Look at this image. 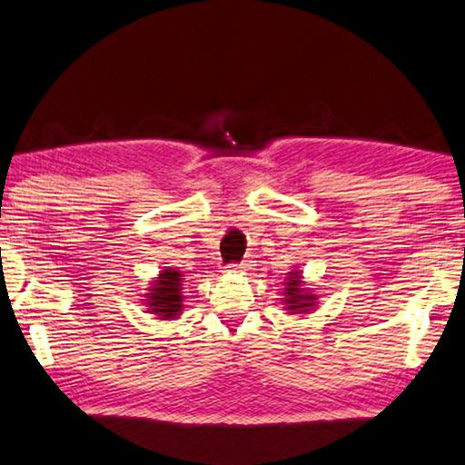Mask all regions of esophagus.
<instances>
[{
    "label": "esophagus",
    "instance_id": "34e87169",
    "mask_svg": "<svg viewBox=\"0 0 465 465\" xmlns=\"http://www.w3.org/2000/svg\"><path fill=\"white\" fill-rule=\"evenodd\" d=\"M252 266V260H242L240 264H232L230 268H233V270H238V272H243V270H248Z\"/></svg>",
    "mask_w": 465,
    "mask_h": 465
}]
</instances>
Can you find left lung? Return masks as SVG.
<instances>
[{
  "mask_svg": "<svg viewBox=\"0 0 465 465\" xmlns=\"http://www.w3.org/2000/svg\"><path fill=\"white\" fill-rule=\"evenodd\" d=\"M284 302L292 313H305V311H311L315 307V294L307 292L302 289V281H301V272H289V278L284 282Z\"/></svg>",
  "mask_w": 465,
  "mask_h": 465,
  "instance_id": "left-lung-1",
  "label": "left lung"
}]
</instances>
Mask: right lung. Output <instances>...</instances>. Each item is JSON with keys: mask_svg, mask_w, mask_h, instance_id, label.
<instances>
[{"mask_svg": "<svg viewBox=\"0 0 465 465\" xmlns=\"http://www.w3.org/2000/svg\"><path fill=\"white\" fill-rule=\"evenodd\" d=\"M181 272L173 268H166L158 274V281L152 282L148 292V307L160 319H174L183 309V294H181Z\"/></svg>", "mask_w": 465, "mask_h": 465, "instance_id": "obj_1", "label": "right lung"}]
</instances>
